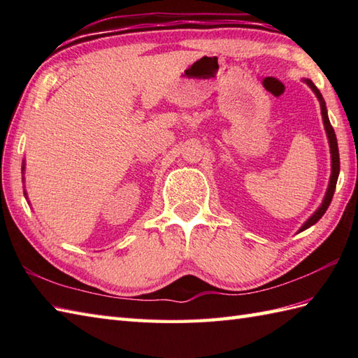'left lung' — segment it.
<instances>
[{"label":"left lung","instance_id":"left-lung-1","mask_svg":"<svg viewBox=\"0 0 358 358\" xmlns=\"http://www.w3.org/2000/svg\"><path fill=\"white\" fill-rule=\"evenodd\" d=\"M306 85L314 90V94L317 95L318 101H320V108H322V117H323V123H324V131H326V135H328V140H329V148H331V178H329V186H328V191H326V195L324 199L322 201V206L318 208L313 215H310L308 218V222L303 224L300 227V231H305L308 229V227H310L313 224H315L318 220H320L323 215L326 209L329 208V204L332 201V196H334V192H336V186H337V180H338V173H340V155H338V144H337V136H336V132H334V127L331 126V121L328 118V110H326V103L323 100V96L320 94V90H318L315 87V85L310 80H305Z\"/></svg>","mask_w":358,"mask_h":358}]
</instances>
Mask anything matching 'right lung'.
<instances>
[{"label": "right lung", "mask_w": 358, "mask_h": 358, "mask_svg": "<svg viewBox=\"0 0 358 358\" xmlns=\"http://www.w3.org/2000/svg\"><path fill=\"white\" fill-rule=\"evenodd\" d=\"M22 171H24V163H22ZM24 195H26V192H24Z\"/></svg>", "instance_id": "obj_1"}]
</instances>
